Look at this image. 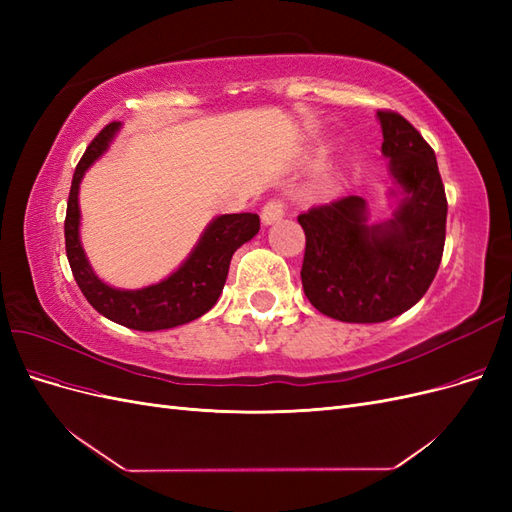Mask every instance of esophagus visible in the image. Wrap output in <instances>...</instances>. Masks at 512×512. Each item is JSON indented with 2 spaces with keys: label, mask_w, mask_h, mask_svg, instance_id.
<instances>
[{
  "label": "esophagus",
  "mask_w": 512,
  "mask_h": 512,
  "mask_svg": "<svg viewBox=\"0 0 512 512\" xmlns=\"http://www.w3.org/2000/svg\"><path fill=\"white\" fill-rule=\"evenodd\" d=\"M284 215H286V205L282 203V200L273 198V200H269L265 207H262L260 218H262V224L269 226V224H275L277 220H282Z\"/></svg>",
  "instance_id": "1"
}]
</instances>
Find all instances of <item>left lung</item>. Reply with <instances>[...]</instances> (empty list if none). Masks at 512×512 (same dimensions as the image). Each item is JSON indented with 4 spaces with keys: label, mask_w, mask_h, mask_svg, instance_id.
Segmentation results:
<instances>
[{
    "label": "left lung",
    "mask_w": 512,
    "mask_h": 512,
    "mask_svg": "<svg viewBox=\"0 0 512 512\" xmlns=\"http://www.w3.org/2000/svg\"><path fill=\"white\" fill-rule=\"evenodd\" d=\"M382 153L397 190L393 218L367 224V203L344 196L299 215L305 230L301 282L320 314L384 322L423 299L446 239V194L436 153L399 113L378 111Z\"/></svg>",
    "instance_id": "1"
}]
</instances>
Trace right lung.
<instances>
[{
    "mask_svg": "<svg viewBox=\"0 0 512 512\" xmlns=\"http://www.w3.org/2000/svg\"><path fill=\"white\" fill-rule=\"evenodd\" d=\"M121 123L108 126L91 141L76 164L66 211V254L76 284L98 314L134 331H162L192 322L218 303L230 258L243 243L256 237L260 218L256 213H226L213 218L190 256L166 280L138 290H123L104 284L91 269L81 245L79 190L87 168L111 147Z\"/></svg>",
    "mask_w": 512,
    "mask_h": 512,
    "instance_id": "1",
    "label": "right lung"
}]
</instances>
